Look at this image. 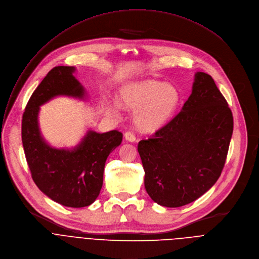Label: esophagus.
Instances as JSON below:
<instances>
[{"instance_id":"obj_1","label":"esophagus","mask_w":259,"mask_h":259,"mask_svg":"<svg viewBox=\"0 0 259 259\" xmlns=\"http://www.w3.org/2000/svg\"><path fill=\"white\" fill-rule=\"evenodd\" d=\"M124 138H125V140H127L130 142H135L136 141V135L132 132H126L124 134Z\"/></svg>"}]
</instances>
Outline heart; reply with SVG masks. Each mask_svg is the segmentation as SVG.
I'll use <instances>...</instances> for the list:
<instances>
[{
	"instance_id": "obj_1",
	"label": "heart",
	"mask_w": 259,
	"mask_h": 259,
	"mask_svg": "<svg viewBox=\"0 0 259 259\" xmlns=\"http://www.w3.org/2000/svg\"><path fill=\"white\" fill-rule=\"evenodd\" d=\"M120 101L125 108L137 109L135 120L139 128L152 132L162 126L173 115L180 102V93L173 85L144 80L126 84L121 90ZM108 112L117 116L118 105H110Z\"/></svg>"
}]
</instances>
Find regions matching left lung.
Here are the masks:
<instances>
[{
	"label": "left lung",
	"instance_id": "1",
	"mask_svg": "<svg viewBox=\"0 0 259 259\" xmlns=\"http://www.w3.org/2000/svg\"><path fill=\"white\" fill-rule=\"evenodd\" d=\"M233 130L232 110L214 79L196 73L181 111L138 144L150 197L178 208L202 196L221 175Z\"/></svg>",
	"mask_w": 259,
	"mask_h": 259
}]
</instances>
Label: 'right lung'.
<instances>
[{"instance_id":"add662e5","label":"right lung","mask_w":259,"mask_h":259,"mask_svg":"<svg viewBox=\"0 0 259 259\" xmlns=\"http://www.w3.org/2000/svg\"><path fill=\"white\" fill-rule=\"evenodd\" d=\"M73 67H54L28 100L21 122V140L26 162L38 186L54 202L66 207L92 205L103 186L109 154L120 145L122 134L89 132L74 150L55 149L43 141L38 127L39 106L55 96L82 98L84 91L73 76Z\"/></svg>"}]
</instances>
